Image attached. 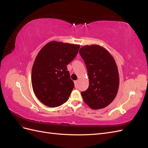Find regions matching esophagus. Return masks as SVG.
<instances>
[{"label":"esophagus","mask_w":148,"mask_h":148,"mask_svg":"<svg viewBox=\"0 0 148 148\" xmlns=\"http://www.w3.org/2000/svg\"><path fill=\"white\" fill-rule=\"evenodd\" d=\"M78 81H75V86L76 88L78 87Z\"/></svg>","instance_id":"esophagus-1"}]
</instances>
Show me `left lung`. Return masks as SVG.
Here are the masks:
<instances>
[{
  "label": "left lung",
  "mask_w": 148,
  "mask_h": 148,
  "mask_svg": "<svg viewBox=\"0 0 148 148\" xmlns=\"http://www.w3.org/2000/svg\"><path fill=\"white\" fill-rule=\"evenodd\" d=\"M79 52L86 66L89 83L88 89L81 92L83 99L92 109L104 108L118 92L119 75L115 61L99 45L83 46Z\"/></svg>",
  "instance_id": "8db88e82"
}]
</instances>
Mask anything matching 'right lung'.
I'll use <instances>...</instances> for the list:
<instances>
[{
    "label": "right lung",
    "instance_id": "right-lung-1",
    "mask_svg": "<svg viewBox=\"0 0 148 148\" xmlns=\"http://www.w3.org/2000/svg\"><path fill=\"white\" fill-rule=\"evenodd\" d=\"M79 45L51 41L36 57L31 72L34 94L44 105L60 106L69 98L74 88L66 65L77 56Z\"/></svg>",
    "mask_w": 148,
    "mask_h": 148
}]
</instances>
